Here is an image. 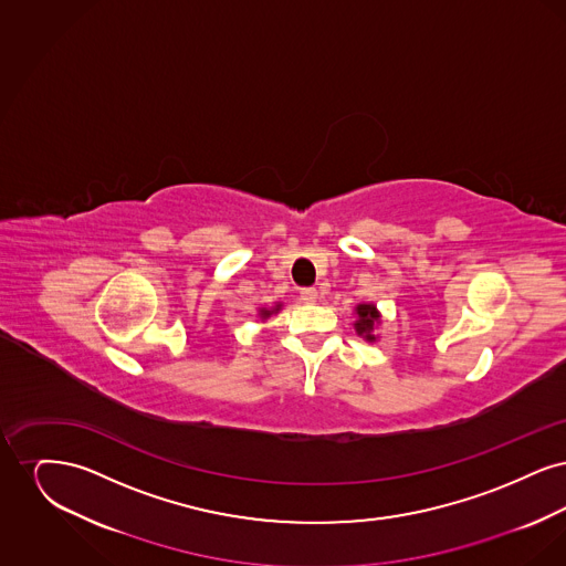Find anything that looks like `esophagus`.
<instances>
[{
	"mask_svg": "<svg viewBox=\"0 0 566 566\" xmlns=\"http://www.w3.org/2000/svg\"><path fill=\"white\" fill-rule=\"evenodd\" d=\"M301 298L305 301V303H314L316 298H318V291L316 289H301Z\"/></svg>",
	"mask_w": 566,
	"mask_h": 566,
	"instance_id": "esophagus-1",
	"label": "esophagus"
}]
</instances>
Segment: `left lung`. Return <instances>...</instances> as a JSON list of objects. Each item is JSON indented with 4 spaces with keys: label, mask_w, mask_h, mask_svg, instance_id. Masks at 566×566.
<instances>
[{
    "label": "left lung",
    "mask_w": 566,
    "mask_h": 566,
    "mask_svg": "<svg viewBox=\"0 0 566 566\" xmlns=\"http://www.w3.org/2000/svg\"><path fill=\"white\" fill-rule=\"evenodd\" d=\"M356 314H358V321H356V333L358 335H365L369 342H374L376 337L371 335V331H374V324L379 321V316H377L376 307L374 305H358L356 307Z\"/></svg>",
    "instance_id": "obj_1"
}]
</instances>
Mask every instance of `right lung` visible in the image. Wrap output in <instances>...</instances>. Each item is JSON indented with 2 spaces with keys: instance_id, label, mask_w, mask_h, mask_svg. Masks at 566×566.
I'll use <instances>...</instances> for the list:
<instances>
[{
  "instance_id": "obj_1",
  "label": "right lung",
  "mask_w": 566,
  "mask_h": 566,
  "mask_svg": "<svg viewBox=\"0 0 566 566\" xmlns=\"http://www.w3.org/2000/svg\"><path fill=\"white\" fill-rule=\"evenodd\" d=\"M277 310H280V305H277L275 310H261V316H263V318H268V316H271V314H273V312H277Z\"/></svg>"
}]
</instances>
